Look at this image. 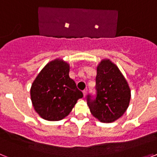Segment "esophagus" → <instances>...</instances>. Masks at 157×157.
<instances>
[{"mask_svg":"<svg viewBox=\"0 0 157 157\" xmlns=\"http://www.w3.org/2000/svg\"><path fill=\"white\" fill-rule=\"evenodd\" d=\"M82 93H83V97H84V98H86V94H87V90H83L82 91Z\"/></svg>","mask_w":157,"mask_h":157,"instance_id":"esophagus-1","label":"esophagus"}]
</instances>
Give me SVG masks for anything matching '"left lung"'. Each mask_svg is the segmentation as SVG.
Segmentation results:
<instances>
[{
    "label": "left lung",
    "instance_id": "obj_1",
    "mask_svg": "<svg viewBox=\"0 0 157 157\" xmlns=\"http://www.w3.org/2000/svg\"><path fill=\"white\" fill-rule=\"evenodd\" d=\"M98 95L87 105L91 114L101 123H113L127 111L131 97L130 88L117 66L109 59H101L97 66Z\"/></svg>",
    "mask_w": 157,
    "mask_h": 157
}]
</instances>
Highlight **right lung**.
<instances>
[{
  "label": "right lung",
  "mask_w": 157,
  "mask_h": 157,
  "mask_svg": "<svg viewBox=\"0 0 157 157\" xmlns=\"http://www.w3.org/2000/svg\"><path fill=\"white\" fill-rule=\"evenodd\" d=\"M70 64L61 58L48 62L30 87V99L40 117L59 121L70 114L78 100L83 97L69 76Z\"/></svg>",
  "instance_id": "add662e5"
}]
</instances>
